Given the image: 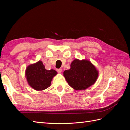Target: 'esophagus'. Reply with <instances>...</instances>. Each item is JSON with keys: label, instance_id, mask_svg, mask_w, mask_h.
Returning a JSON list of instances; mask_svg holds the SVG:
<instances>
[{"label": "esophagus", "instance_id": "esophagus-1", "mask_svg": "<svg viewBox=\"0 0 130 130\" xmlns=\"http://www.w3.org/2000/svg\"><path fill=\"white\" fill-rule=\"evenodd\" d=\"M56 70L58 73H61L62 72V69H57Z\"/></svg>", "mask_w": 130, "mask_h": 130}]
</instances>
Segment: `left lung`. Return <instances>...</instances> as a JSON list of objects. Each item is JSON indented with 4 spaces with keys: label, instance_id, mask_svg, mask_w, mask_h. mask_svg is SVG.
I'll return each instance as SVG.
<instances>
[{
    "label": "left lung",
    "instance_id": "1",
    "mask_svg": "<svg viewBox=\"0 0 130 130\" xmlns=\"http://www.w3.org/2000/svg\"><path fill=\"white\" fill-rule=\"evenodd\" d=\"M68 85L76 90H84L93 85L99 76V71L88 60L74 59L70 68L63 72Z\"/></svg>",
    "mask_w": 130,
    "mask_h": 130
}]
</instances>
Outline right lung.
Listing matches in <instances>:
<instances>
[{
  "label": "right lung",
  "instance_id": "right-lung-1",
  "mask_svg": "<svg viewBox=\"0 0 130 130\" xmlns=\"http://www.w3.org/2000/svg\"><path fill=\"white\" fill-rule=\"evenodd\" d=\"M57 74L54 69L46 70L41 61L27 67L25 77L30 87L37 91H42L51 86L53 77Z\"/></svg>",
  "mask_w": 130,
  "mask_h": 130
}]
</instances>
